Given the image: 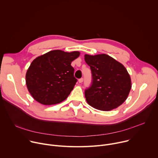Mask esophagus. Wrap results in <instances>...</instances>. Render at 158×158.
<instances>
[{
	"mask_svg": "<svg viewBox=\"0 0 158 158\" xmlns=\"http://www.w3.org/2000/svg\"><path fill=\"white\" fill-rule=\"evenodd\" d=\"M83 82V78H81L80 79H79V83H82Z\"/></svg>",
	"mask_w": 158,
	"mask_h": 158,
	"instance_id": "obj_1",
	"label": "esophagus"
}]
</instances>
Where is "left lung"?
<instances>
[{"label":"left lung","mask_w":158,"mask_h":158,"mask_svg":"<svg viewBox=\"0 0 158 158\" xmlns=\"http://www.w3.org/2000/svg\"><path fill=\"white\" fill-rule=\"evenodd\" d=\"M92 72V85L85 91L87 103L94 108L109 111L120 106L127 98L131 79L126 67L105 54L84 55Z\"/></svg>","instance_id":"left-lung-1"}]
</instances>
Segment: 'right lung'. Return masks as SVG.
<instances>
[{
	"label": "right lung",
	"mask_w": 158,
	"mask_h": 158,
	"mask_svg": "<svg viewBox=\"0 0 158 158\" xmlns=\"http://www.w3.org/2000/svg\"><path fill=\"white\" fill-rule=\"evenodd\" d=\"M80 55L54 50L36 57L26 74V83L29 93L38 102L54 105L69 96L77 82L71 62Z\"/></svg>",
	"instance_id": "add662e5"
}]
</instances>
